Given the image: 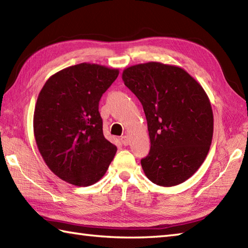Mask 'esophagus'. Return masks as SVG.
I'll use <instances>...</instances> for the list:
<instances>
[{"label":"esophagus","instance_id":"esophagus-1","mask_svg":"<svg viewBox=\"0 0 248 248\" xmlns=\"http://www.w3.org/2000/svg\"><path fill=\"white\" fill-rule=\"evenodd\" d=\"M120 140H121V143H123L124 146H128V145H129V143H130V140H129V138H128V135H124V136H121Z\"/></svg>","mask_w":248,"mask_h":248}]
</instances>
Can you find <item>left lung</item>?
Returning <instances> with one entry per match:
<instances>
[{"instance_id": "left-lung-1", "label": "left lung", "mask_w": 248, "mask_h": 248, "mask_svg": "<svg viewBox=\"0 0 248 248\" xmlns=\"http://www.w3.org/2000/svg\"><path fill=\"white\" fill-rule=\"evenodd\" d=\"M123 80L146 115L151 146L140 160L145 175L161 186L187 180L203 163L213 136L203 88L182 68L156 62L127 68Z\"/></svg>"}]
</instances>
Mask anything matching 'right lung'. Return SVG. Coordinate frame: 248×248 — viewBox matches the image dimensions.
I'll use <instances>...</instances> for the list:
<instances>
[{
  "label": "right lung",
  "instance_id": "obj_1",
  "mask_svg": "<svg viewBox=\"0 0 248 248\" xmlns=\"http://www.w3.org/2000/svg\"><path fill=\"white\" fill-rule=\"evenodd\" d=\"M118 75V69L82 62L56 72L40 91L36 144L62 180L88 186L107 172L117 147L104 138L99 101Z\"/></svg>",
  "mask_w": 248,
  "mask_h": 248
}]
</instances>
